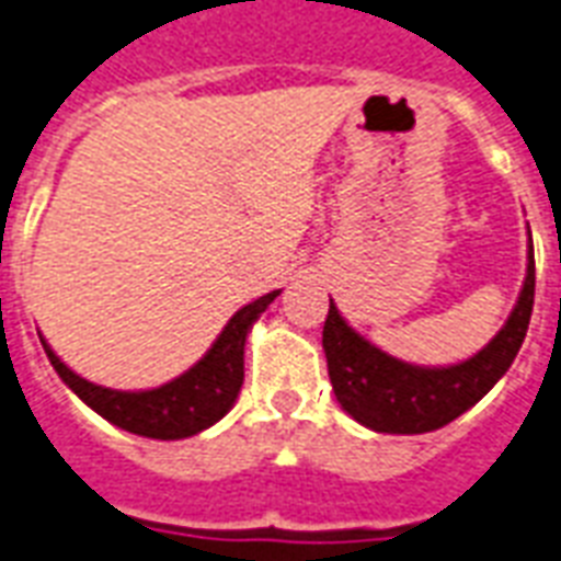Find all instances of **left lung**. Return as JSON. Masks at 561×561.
Returning a JSON list of instances; mask_svg holds the SVG:
<instances>
[{"label": "left lung", "mask_w": 561, "mask_h": 561, "mask_svg": "<svg viewBox=\"0 0 561 561\" xmlns=\"http://www.w3.org/2000/svg\"><path fill=\"white\" fill-rule=\"evenodd\" d=\"M535 302V255L529 238V264L520 300L488 347L467 363L449 368H419L383 354L380 347L354 333L330 300L323 321V354L333 392L351 416L380 434H425L449 425L491 392L529 330Z\"/></svg>", "instance_id": "obj_1"}]
</instances>
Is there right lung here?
I'll return each mask as SVG.
<instances>
[{"label":"right lung","instance_id":"add662e5","mask_svg":"<svg viewBox=\"0 0 561 561\" xmlns=\"http://www.w3.org/2000/svg\"><path fill=\"white\" fill-rule=\"evenodd\" d=\"M276 297L279 291L264 294L255 302L243 306L226 323V330L219 333L214 347L186 375L169 380L165 386H157V389H145V392H118V389L89 383L85 377L73 375L68 365L49 351L44 339L41 344L61 380L106 422L130 431V434H139V437L184 439L210 428L231 410L240 386H243V344H247L249 327L259 321V314Z\"/></svg>","mask_w":561,"mask_h":561}]
</instances>
